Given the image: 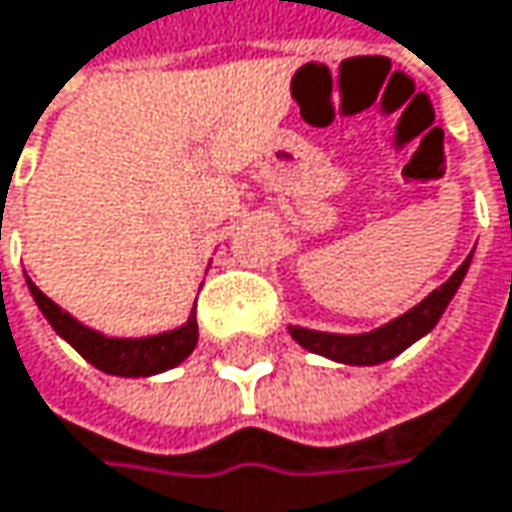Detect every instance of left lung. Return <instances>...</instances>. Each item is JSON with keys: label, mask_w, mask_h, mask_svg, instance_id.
Instances as JSON below:
<instances>
[{"label": "left lung", "mask_w": 512, "mask_h": 512, "mask_svg": "<svg viewBox=\"0 0 512 512\" xmlns=\"http://www.w3.org/2000/svg\"><path fill=\"white\" fill-rule=\"evenodd\" d=\"M475 255V252H472ZM472 255L466 257L454 275L440 284L434 293H428L416 307H410L407 313L390 319L387 325L366 331V334H331V331H313L304 325H290V337L302 346V349L322 354L334 363H346V366H378L398 357L404 349H410L416 340H422L425 334L434 331V325L440 322V316L445 313V307L451 304L454 293L460 290Z\"/></svg>", "instance_id": "8db88e82"}]
</instances>
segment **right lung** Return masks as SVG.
I'll use <instances>...</instances> for the list:
<instances>
[{"instance_id":"obj_1","label":"right lung","mask_w":512,"mask_h":512,"mask_svg":"<svg viewBox=\"0 0 512 512\" xmlns=\"http://www.w3.org/2000/svg\"><path fill=\"white\" fill-rule=\"evenodd\" d=\"M25 284H28L31 299L40 307V313L46 316V322L55 328V334L61 340H67L87 363H93L96 369H102L108 375H117V378L161 375L166 369H175L178 363H184L199 343L196 304H193L187 322L172 331L149 334V337H108V334L78 322L61 304L52 302L28 275H25Z\"/></svg>"}]
</instances>
